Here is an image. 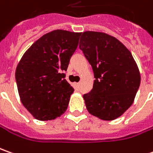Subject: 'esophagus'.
I'll use <instances>...</instances> for the list:
<instances>
[{"instance_id":"esophagus-1","label":"esophagus","mask_w":153,"mask_h":153,"mask_svg":"<svg viewBox=\"0 0 153 153\" xmlns=\"http://www.w3.org/2000/svg\"><path fill=\"white\" fill-rule=\"evenodd\" d=\"M74 88H75V90H77V91H79V83H74Z\"/></svg>"}]
</instances>
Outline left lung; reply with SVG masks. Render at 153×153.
I'll list each match as a JSON object with an SVG mask.
<instances>
[{
	"label": "left lung",
	"mask_w": 153,
	"mask_h": 153,
	"mask_svg": "<svg viewBox=\"0 0 153 153\" xmlns=\"http://www.w3.org/2000/svg\"><path fill=\"white\" fill-rule=\"evenodd\" d=\"M79 49L95 78L92 90L83 96L88 112L102 120L119 118L132 105L140 83L131 52L116 38L93 31L82 34Z\"/></svg>",
	"instance_id": "1"
}]
</instances>
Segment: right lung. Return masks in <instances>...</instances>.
I'll return each instance as SVG.
<instances>
[{
	"label": "right lung",
	"instance_id": "add662e5",
	"mask_svg": "<svg viewBox=\"0 0 153 153\" xmlns=\"http://www.w3.org/2000/svg\"><path fill=\"white\" fill-rule=\"evenodd\" d=\"M81 33L57 29L45 34L29 47L16 69L21 102L39 120H51L66 111L74 88L67 71Z\"/></svg>",
	"mask_w": 153,
	"mask_h": 153
}]
</instances>
